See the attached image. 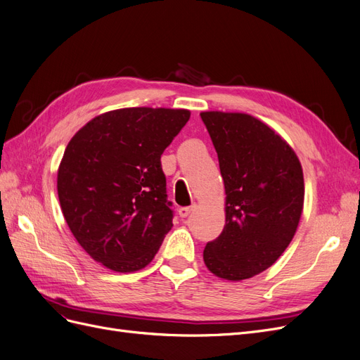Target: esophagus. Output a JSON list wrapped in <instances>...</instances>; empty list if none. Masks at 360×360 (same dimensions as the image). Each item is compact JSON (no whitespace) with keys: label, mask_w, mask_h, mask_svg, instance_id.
Returning <instances> with one entry per match:
<instances>
[{"label":"esophagus","mask_w":360,"mask_h":360,"mask_svg":"<svg viewBox=\"0 0 360 360\" xmlns=\"http://www.w3.org/2000/svg\"><path fill=\"white\" fill-rule=\"evenodd\" d=\"M195 209V205H191V207H181V209H179V214L180 217H188Z\"/></svg>","instance_id":"esophagus-1"}]
</instances>
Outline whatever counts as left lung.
I'll return each mask as SVG.
<instances>
[{
    "mask_svg": "<svg viewBox=\"0 0 360 360\" xmlns=\"http://www.w3.org/2000/svg\"><path fill=\"white\" fill-rule=\"evenodd\" d=\"M219 159L225 226L204 249V263L228 281L269 269L296 234L304 183L294 150L274 129L242 112L200 114Z\"/></svg>",
    "mask_w": 360,
    "mask_h": 360,
    "instance_id": "1",
    "label": "left lung"
}]
</instances>
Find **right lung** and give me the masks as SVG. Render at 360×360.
Instances as JSON below:
<instances>
[{
  "instance_id": "1",
  "label": "right lung",
  "mask_w": 360,
  "mask_h": 360,
  "mask_svg": "<svg viewBox=\"0 0 360 360\" xmlns=\"http://www.w3.org/2000/svg\"><path fill=\"white\" fill-rule=\"evenodd\" d=\"M189 117L188 110L123 108L70 139L58 168L60 205L97 263L129 274L155 258L172 226L160 156Z\"/></svg>"
}]
</instances>
